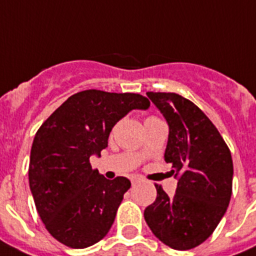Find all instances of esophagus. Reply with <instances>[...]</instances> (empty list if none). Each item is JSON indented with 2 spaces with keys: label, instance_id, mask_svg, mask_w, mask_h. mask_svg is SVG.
Listing matches in <instances>:
<instances>
[{
  "label": "esophagus",
  "instance_id": "esophagus-1",
  "mask_svg": "<svg viewBox=\"0 0 256 256\" xmlns=\"http://www.w3.org/2000/svg\"><path fill=\"white\" fill-rule=\"evenodd\" d=\"M140 182V179H138V178H134V179H132V185L138 184Z\"/></svg>",
  "mask_w": 256,
  "mask_h": 256
}]
</instances>
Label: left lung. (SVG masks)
Instances as JSON below:
<instances>
[{
    "label": "left lung",
    "mask_w": 256,
    "mask_h": 256,
    "mask_svg": "<svg viewBox=\"0 0 256 256\" xmlns=\"http://www.w3.org/2000/svg\"><path fill=\"white\" fill-rule=\"evenodd\" d=\"M147 96L168 122L165 161L179 182L172 196L154 185L156 200L144 210V220L171 249H193L212 235L228 207L231 152L214 124L190 100L175 92Z\"/></svg>",
    "instance_id": "left-lung-1"
}]
</instances>
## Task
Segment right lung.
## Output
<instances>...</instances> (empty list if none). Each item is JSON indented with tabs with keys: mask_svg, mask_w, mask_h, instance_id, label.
Listing matches in <instances>:
<instances>
[{
	"mask_svg": "<svg viewBox=\"0 0 256 256\" xmlns=\"http://www.w3.org/2000/svg\"><path fill=\"white\" fill-rule=\"evenodd\" d=\"M140 94L85 90L70 96L38 130L29 185L38 213L56 240L85 249L105 238L123 196L124 176L108 180L90 157L108 147L112 126L133 109H148Z\"/></svg>",
	"mask_w": 256,
	"mask_h": 256,
	"instance_id": "add662e5",
	"label": "right lung"
}]
</instances>
